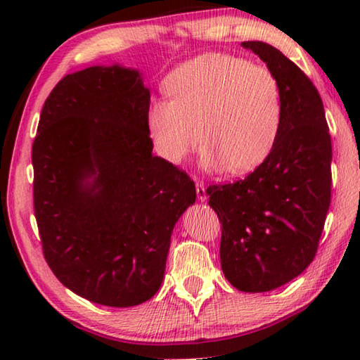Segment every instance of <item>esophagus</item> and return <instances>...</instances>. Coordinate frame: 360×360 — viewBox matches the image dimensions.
Segmentation results:
<instances>
[{
	"label": "esophagus",
	"instance_id": "esophagus-1",
	"mask_svg": "<svg viewBox=\"0 0 360 360\" xmlns=\"http://www.w3.org/2000/svg\"><path fill=\"white\" fill-rule=\"evenodd\" d=\"M195 186H197V197L200 202H206V198H208V192H206V184L203 181H197L195 182Z\"/></svg>",
	"mask_w": 360,
	"mask_h": 360
}]
</instances>
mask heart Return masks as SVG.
<instances>
[{
  "mask_svg": "<svg viewBox=\"0 0 360 360\" xmlns=\"http://www.w3.org/2000/svg\"><path fill=\"white\" fill-rule=\"evenodd\" d=\"M169 98L152 103L148 125L167 160L182 163L200 143L206 172L245 174L260 167L281 133V84L265 66L210 52L169 72Z\"/></svg>",
  "mask_w": 360,
  "mask_h": 360,
  "instance_id": "b5f03b06",
  "label": "heart"
}]
</instances>
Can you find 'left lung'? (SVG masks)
<instances>
[{
    "label": "left lung",
    "instance_id": "8db88e82",
    "mask_svg": "<svg viewBox=\"0 0 360 360\" xmlns=\"http://www.w3.org/2000/svg\"><path fill=\"white\" fill-rule=\"evenodd\" d=\"M241 46L281 84V133L251 174L206 192L222 224L225 278L243 292H268L302 275L318 251L330 205L332 143L322 100L304 72L266 42Z\"/></svg>",
    "mask_w": 360,
    "mask_h": 360
}]
</instances>
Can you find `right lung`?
I'll use <instances>...</instances> for the list:
<instances>
[{
  "label": "right lung",
  "mask_w": 360,
  "mask_h": 360,
  "mask_svg": "<svg viewBox=\"0 0 360 360\" xmlns=\"http://www.w3.org/2000/svg\"><path fill=\"white\" fill-rule=\"evenodd\" d=\"M149 89L119 63L65 76L33 143L34 216L42 251L65 288L105 307H135L165 276L176 222L193 181L152 154Z\"/></svg>",
  "instance_id": "add662e5"
}]
</instances>
